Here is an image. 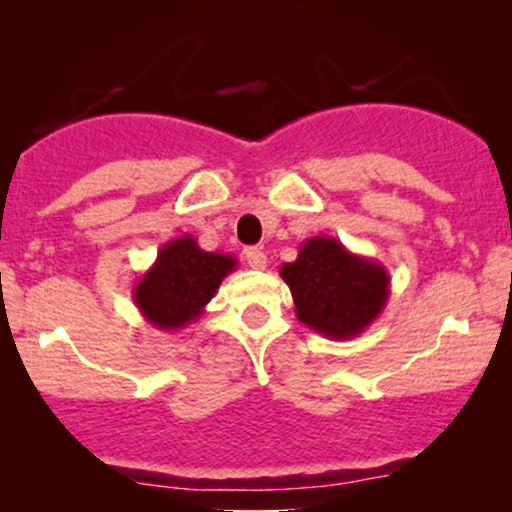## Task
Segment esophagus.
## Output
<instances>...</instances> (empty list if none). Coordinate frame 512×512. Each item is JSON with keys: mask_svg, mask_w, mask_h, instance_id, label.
<instances>
[{"mask_svg": "<svg viewBox=\"0 0 512 512\" xmlns=\"http://www.w3.org/2000/svg\"><path fill=\"white\" fill-rule=\"evenodd\" d=\"M244 258H247L249 268H254V270H263L265 265H268V256H265L263 249H258V247H251L244 251Z\"/></svg>", "mask_w": 512, "mask_h": 512, "instance_id": "obj_1", "label": "esophagus"}]
</instances>
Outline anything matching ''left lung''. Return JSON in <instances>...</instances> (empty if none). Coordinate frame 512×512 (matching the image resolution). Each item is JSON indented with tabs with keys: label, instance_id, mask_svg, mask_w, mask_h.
<instances>
[{
	"label": "left lung",
	"instance_id": "left-lung-1",
	"mask_svg": "<svg viewBox=\"0 0 512 512\" xmlns=\"http://www.w3.org/2000/svg\"><path fill=\"white\" fill-rule=\"evenodd\" d=\"M279 275L289 284L296 317L331 340L361 335L389 298V272L373 258L352 254L335 237H310Z\"/></svg>",
	"mask_w": 512,
	"mask_h": 512
}]
</instances>
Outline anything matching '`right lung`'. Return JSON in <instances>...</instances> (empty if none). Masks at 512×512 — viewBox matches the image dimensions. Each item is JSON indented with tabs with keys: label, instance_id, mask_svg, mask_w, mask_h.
I'll return each mask as SVG.
<instances>
[{
	"label": "right lung",
	"instance_id": "obj_1",
	"mask_svg": "<svg viewBox=\"0 0 512 512\" xmlns=\"http://www.w3.org/2000/svg\"><path fill=\"white\" fill-rule=\"evenodd\" d=\"M237 258L198 247L193 235L163 244L156 263L132 286V300L158 331H181L205 314Z\"/></svg>",
	"mask_w": 512,
	"mask_h": 512
}]
</instances>
